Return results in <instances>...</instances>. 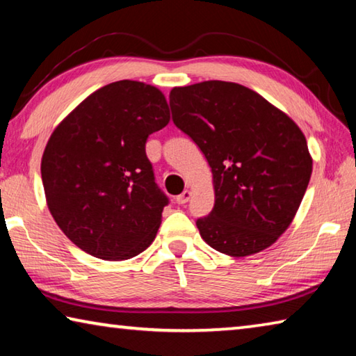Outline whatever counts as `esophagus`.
Here are the masks:
<instances>
[{"mask_svg": "<svg viewBox=\"0 0 356 356\" xmlns=\"http://www.w3.org/2000/svg\"><path fill=\"white\" fill-rule=\"evenodd\" d=\"M190 197H191V193L188 191V190H185L182 195H179L177 197H176V202L177 204H186L190 201Z\"/></svg>", "mask_w": 356, "mask_h": 356, "instance_id": "esophagus-1", "label": "esophagus"}]
</instances>
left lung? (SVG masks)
I'll return each mask as SVG.
<instances>
[{"label":"left lung","mask_w":356,"mask_h":356,"mask_svg":"<svg viewBox=\"0 0 356 356\" xmlns=\"http://www.w3.org/2000/svg\"><path fill=\"white\" fill-rule=\"evenodd\" d=\"M172 122L202 150L215 206L196 220L213 250L243 257L268 248L291 225L308 188L312 160L298 125L237 83L174 88Z\"/></svg>","instance_id":"1"}]
</instances>
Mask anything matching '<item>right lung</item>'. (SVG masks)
<instances>
[{"instance_id":"right-lung-1","label":"right lung","mask_w":356,"mask_h":356,"mask_svg":"<svg viewBox=\"0 0 356 356\" xmlns=\"http://www.w3.org/2000/svg\"><path fill=\"white\" fill-rule=\"evenodd\" d=\"M168 122L159 89L122 80L89 95L53 131L42 182L53 218L78 248L124 261L154 242L170 200L155 184L146 141Z\"/></svg>"}]
</instances>
